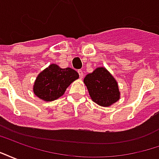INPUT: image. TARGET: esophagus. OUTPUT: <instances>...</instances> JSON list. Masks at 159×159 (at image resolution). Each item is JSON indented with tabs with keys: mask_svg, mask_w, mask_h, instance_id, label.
<instances>
[{
	"mask_svg": "<svg viewBox=\"0 0 159 159\" xmlns=\"http://www.w3.org/2000/svg\"><path fill=\"white\" fill-rule=\"evenodd\" d=\"M77 72H78V74H79L80 78H83V76H84V73H83V70H77Z\"/></svg>",
	"mask_w": 159,
	"mask_h": 159,
	"instance_id": "esophagus-1",
	"label": "esophagus"
}]
</instances>
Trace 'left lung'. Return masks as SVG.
<instances>
[{"label": "left lung", "mask_w": 159, "mask_h": 159, "mask_svg": "<svg viewBox=\"0 0 159 159\" xmlns=\"http://www.w3.org/2000/svg\"><path fill=\"white\" fill-rule=\"evenodd\" d=\"M90 98L100 107H107L120 99L118 84L105 67H98L88 74L83 80Z\"/></svg>", "instance_id": "8db88e82"}]
</instances>
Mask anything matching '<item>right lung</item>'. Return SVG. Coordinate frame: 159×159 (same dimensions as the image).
Listing matches in <instances>:
<instances>
[{
    "label": "right lung",
    "instance_id": "1",
    "mask_svg": "<svg viewBox=\"0 0 159 159\" xmlns=\"http://www.w3.org/2000/svg\"><path fill=\"white\" fill-rule=\"evenodd\" d=\"M79 75L71 68L62 69L52 64L38 74L33 85L35 95L44 101H52L61 97L66 89Z\"/></svg>",
    "mask_w": 159,
    "mask_h": 159
}]
</instances>
